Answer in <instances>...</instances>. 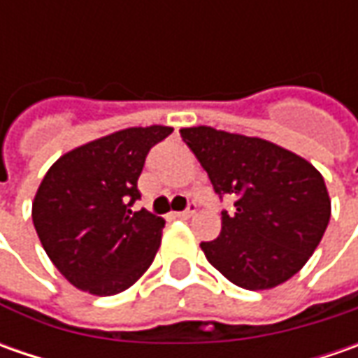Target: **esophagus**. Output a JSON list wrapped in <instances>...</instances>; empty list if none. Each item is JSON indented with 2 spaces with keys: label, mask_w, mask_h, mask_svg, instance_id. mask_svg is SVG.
I'll list each match as a JSON object with an SVG mask.
<instances>
[{
  "label": "esophagus",
  "mask_w": 358,
  "mask_h": 358,
  "mask_svg": "<svg viewBox=\"0 0 358 358\" xmlns=\"http://www.w3.org/2000/svg\"><path fill=\"white\" fill-rule=\"evenodd\" d=\"M195 209H197V205H195V203H189V207H187L185 211H179V213H175V217H179V219H189L191 215L195 213Z\"/></svg>",
  "instance_id": "esophagus-1"
}]
</instances>
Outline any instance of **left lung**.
I'll use <instances>...</instances> for the list:
<instances>
[{
	"label": "left lung",
	"mask_w": 358,
	"mask_h": 358,
	"mask_svg": "<svg viewBox=\"0 0 358 358\" xmlns=\"http://www.w3.org/2000/svg\"><path fill=\"white\" fill-rule=\"evenodd\" d=\"M219 197L221 235L201 243L207 261L241 289L263 291L289 281L315 253L331 219L321 173L279 145L207 125L179 131Z\"/></svg>",
	"instance_id": "left-lung-1"
}]
</instances>
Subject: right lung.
<instances>
[{"mask_svg":"<svg viewBox=\"0 0 358 358\" xmlns=\"http://www.w3.org/2000/svg\"><path fill=\"white\" fill-rule=\"evenodd\" d=\"M173 127H129L76 147L45 173L31 207L51 263L73 287L109 296L153 263L165 221L131 211L149 149Z\"/></svg>","mask_w":358,"mask_h":358,"instance_id":"1","label":"right lung"}]
</instances>
